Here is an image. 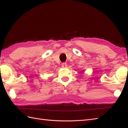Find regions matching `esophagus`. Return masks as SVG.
<instances>
[{
    "label": "esophagus",
    "mask_w": 128,
    "mask_h": 128,
    "mask_svg": "<svg viewBox=\"0 0 128 128\" xmlns=\"http://www.w3.org/2000/svg\"><path fill=\"white\" fill-rule=\"evenodd\" d=\"M61 65H62V68H66V67H67V63L66 62H63L62 64H61Z\"/></svg>",
    "instance_id": "34e87169"
}]
</instances>
